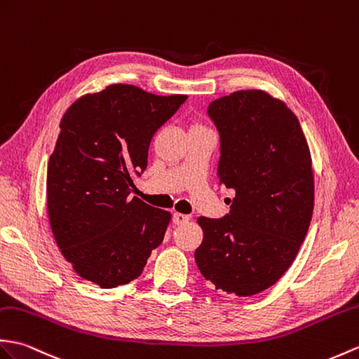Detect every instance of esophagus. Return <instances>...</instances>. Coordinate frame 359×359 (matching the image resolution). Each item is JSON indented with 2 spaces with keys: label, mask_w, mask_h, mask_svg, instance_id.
<instances>
[{
  "label": "esophagus",
  "mask_w": 359,
  "mask_h": 359,
  "mask_svg": "<svg viewBox=\"0 0 359 359\" xmlns=\"http://www.w3.org/2000/svg\"><path fill=\"white\" fill-rule=\"evenodd\" d=\"M191 220V215L187 214H180V212H174L172 215V222L176 224H183V223H188Z\"/></svg>",
  "instance_id": "34e87169"
}]
</instances>
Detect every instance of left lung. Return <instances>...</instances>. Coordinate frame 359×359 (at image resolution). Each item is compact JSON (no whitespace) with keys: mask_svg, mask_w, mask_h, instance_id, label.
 I'll use <instances>...</instances> for the list:
<instances>
[{"mask_svg":"<svg viewBox=\"0 0 359 359\" xmlns=\"http://www.w3.org/2000/svg\"><path fill=\"white\" fill-rule=\"evenodd\" d=\"M208 116L220 137L219 183L236 197L224 217H198L203 241L194 258L215 289L251 297L283 277L309 229V147L297 116L262 90L215 99Z\"/></svg>","mask_w":359,"mask_h":359,"instance_id":"obj_1","label":"left lung"}]
</instances>
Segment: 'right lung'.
<instances>
[{
	"label": "right lung",
	"mask_w": 359,
	"mask_h": 359,
	"mask_svg": "<svg viewBox=\"0 0 359 359\" xmlns=\"http://www.w3.org/2000/svg\"><path fill=\"white\" fill-rule=\"evenodd\" d=\"M128 84L86 95L62 116L47 168V210L57 248L102 289L136 280L171 214L131 197L154 133L187 101Z\"/></svg>",
	"instance_id": "obj_1"
}]
</instances>
